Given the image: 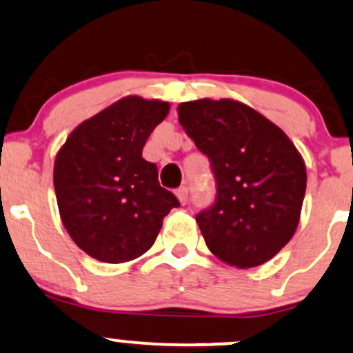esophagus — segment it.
Listing matches in <instances>:
<instances>
[{
    "label": "esophagus",
    "instance_id": "1",
    "mask_svg": "<svg viewBox=\"0 0 353 353\" xmlns=\"http://www.w3.org/2000/svg\"><path fill=\"white\" fill-rule=\"evenodd\" d=\"M176 196H177V199L181 201L182 205L188 204V201H189V188H188V185H181V188L176 190Z\"/></svg>",
    "mask_w": 353,
    "mask_h": 353
}]
</instances>
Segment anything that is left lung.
Here are the masks:
<instances>
[{
    "label": "left lung",
    "instance_id": "1",
    "mask_svg": "<svg viewBox=\"0 0 353 353\" xmlns=\"http://www.w3.org/2000/svg\"><path fill=\"white\" fill-rule=\"evenodd\" d=\"M177 111L216 179V199L196 216L209 250L239 269L270 261L301 219V154L281 128L237 101H189Z\"/></svg>",
    "mask_w": 353,
    "mask_h": 353
}]
</instances>
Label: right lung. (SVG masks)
<instances>
[{"label": "right lung", "instance_id": "add662e5", "mask_svg": "<svg viewBox=\"0 0 353 353\" xmlns=\"http://www.w3.org/2000/svg\"><path fill=\"white\" fill-rule=\"evenodd\" d=\"M169 112L163 101L119 99L81 123L54 161V190L64 228L96 261L121 264L151 249L169 210L179 208L161 188L143 148Z\"/></svg>", "mask_w": 353, "mask_h": 353}]
</instances>
